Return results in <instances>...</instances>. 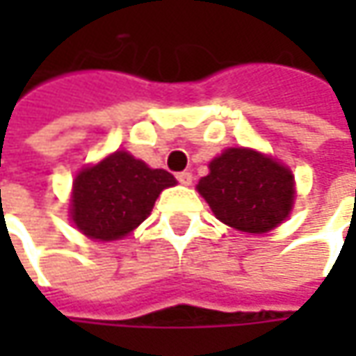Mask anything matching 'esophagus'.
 Segmentation results:
<instances>
[{
  "instance_id": "1",
  "label": "esophagus",
  "mask_w": 356,
  "mask_h": 356,
  "mask_svg": "<svg viewBox=\"0 0 356 356\" xmlns=\"http://www.w3.org/2000/svg\"><path fill=\"white\" fill-rule=\"evenodd\" d=\"M176 178H178V182H180V184H184V186H190L192 184V180H194L192 172H188V170L178 172V174H176Z\"/></svg>"
}]
</instances>
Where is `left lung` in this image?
Wrapping results in <instances>:
<instances>
[{"label": "left lung", "mask_w": 356, "mask_h": 356, "mask_svg": "<svg viewBox=\"0 0 356 356\" xmlns=\"http://www.w3.org/2000/svg\"><path fill=\"white\" fill-rule=\"evenodd\" d=\"M198 192L220 222L248 234H266L280 226L295 198L291 172L248 148H227L213 158Z\"/></svg>", "instance_id": "8db88e82"}]
</instances>
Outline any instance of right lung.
<instances>
[{
    "label": "right lung",
    "instance_id": "1",
    "mask_svg": "<svg viewBox=\"0 0 356 356\" xmlns=\"http://www.w3.org/2000/svg\"><path fill=\"white\" fill-rule=\"evenodd\" d=\"M174 184L170 172L152 170L120 150L76 176L71 200L73 222L92 239L122 238L143 224L158 194Z\"/></svg>",
    "mask_w": 356,
    "mask_h": 356
}]
</instances>
